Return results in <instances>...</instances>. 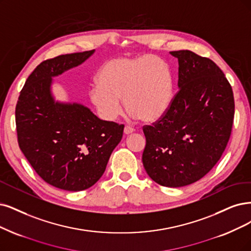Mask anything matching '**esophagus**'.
Returning <instances> with one entry per match:
<instances>
[{
  "instance_id": "34e87169",
  "label": "esophagus",
  "mask_w": 251,
  "mask_h": 251,
  "mask_svg": "<svg viewBox=\"0 0 251 251\" xmlns=\"http://www.w3.org/2000/svg\"><path fill=\"white\" fill-rule=\"evenodd\" d=\"M133 132H134V129H133L132 127H130V126H125V128H124V133H125L126 135L131 134V133H133Z\"/></svg>"
}]
</instances>
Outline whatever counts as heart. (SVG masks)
Here are the masks:
<instances>
[{
	"label": "heart",
	"instance_id": "heart-1",
	"mask_svg": "<svg viewBox=\"0 0 251 251\" xmlns=\"http://www.w3.org/2000/svg\"><path fill=\"white\" fill-rule=\"evenodd\" d=\"M173 79L169 65L156 55L119 57L102 65L97 82L89 90L91 104L104 121H115L123 111V100L133 119L152 122L169 108Z\"/></svg>",
	"mask_w": 251,
	"mask_h": 251
}]
</instances>
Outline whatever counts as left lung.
Masks as SVG:
<instances>
[{
	"mask_svg": "<svg viewBox=\"0 0 251 251\" xmlns=\"http://www.w3.org/2000/svg\"><path fill=\"white\" fill-rule=\"evenodd\" d=\"M179 62V91L159 121L145 126L144 168L165 187L201 179L224 153L233 126V90L224 72L190 50L170 52Z\"/></svg>",
	"mask_w": 251,
	"mask_h": 251,
	"instance_id": "1",
	"label": "left lung"
}]
</instances>
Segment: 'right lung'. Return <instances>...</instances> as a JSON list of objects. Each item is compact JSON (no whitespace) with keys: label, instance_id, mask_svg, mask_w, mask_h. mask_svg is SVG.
Wrapping results in <instances>:
<instances>
[{"label":"right lung","instance_id":"right-lung-1","mask_svg":"<svg viewBox=\"0 0 251 251\" xmlns=\"http://www.w3.org/2000/svg\"><path fill=\"white\" fill-rule=\"evenodd\" d=\"M95 50L39 64L25 80L15 108L18 145L35 172L52 186L80 191L103 175L124 125L100 120L77 102L55 100L53 77L77 67Z\"/></svg>","mask_w":251,"mask_h":251}]
</instances>
